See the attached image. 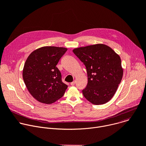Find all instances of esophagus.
<instances>
[{"instance_id": "1", "label": "esophagus", "mask_w": 146, "mask_h": 146, "mask_svg": "<svg viewBox=\"0 0 146 146\" xmlns=\"http://www.w3.org/2000/svg\"><path fill=\"white\" fill-rule=\"evenodd\" d=\"M75 83H76V82H75V81H73V82H72L70 83V84H71L72 86H74V85L75 84Z\"/></svg>"}]
</instances>
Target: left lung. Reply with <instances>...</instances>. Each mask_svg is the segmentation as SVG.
I'll list each match as a JSON object with an SVG mask.
<instances>
[{
    "label": "left lung",
    "mask_w": 146,
    "mask_h": 146,
    "mask_svg": "<svg viewBox=\"0 0 146 146\" xmlns=\"http://www.w3.org/2000/svg\"><path fill=\"white\" fill-rule=\"evenodd\" d=\"M73 52L87 70L88 83L82 90L84 97L94 105L108 102L122 78L123 72L120 56L104 44L78 48Z\"/></svg>",
    "instance_id": "left-lung-1"
}]
</instances>
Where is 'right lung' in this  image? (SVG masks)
I'll return each mask as SVG.
<instances>
[{
  "label": "right lung",
  "instance_id": "obj_1",
  "mask_svg": "<svg viewBox=\"0 0 146 146\" xmlns=\"http://www.w3.org/2000/svg\"><path fill=\"white\" fill-rule=\"evenodd\" d=\"M67 48L44 46L33 51L25 61L23 77L30 93L39 102L52 104L62 98L68 86L56 67Z\"/></svg>",
  "mask_w": 146,
  "mask_h": 146
}]
</instances>
